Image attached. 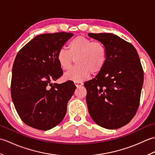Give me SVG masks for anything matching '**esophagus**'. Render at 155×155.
<instances>
[{
    "label": "esophagus",
    "instance_id": "1",
    "mask_svg": "<svg viewBox=\"0 0 155 155\" xmlns=\"http://www.w3.org/2000/svg\"><path fill=\"white\" fill-rule=\"evenodd\" d=\"M74 84L76 85V87H81L82 85L83 84V83H81V82H74Z\"/></svg>",
    "mask_w": 155,
    "mask_h": 155
}]
</instances>
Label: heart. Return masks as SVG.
<instances>
[{"label":"heart","mask_w":155,"mask_h":155,"mask_svg":"<svg viewBox=\"0 0 155 155\" xmlns=\"http://www.w3.org/2000/svg\"><path fill=\"white\" fill-rule=\"evenodd\" d=\"M68 50L61 48L57 53V60L64 71L71 68L76 59L77 66L65 73L66 80L81 82L91 74H98L104 68L107 59V50L100 41H93L83 36H78L69 42Z\"/></svg>","instance_id":"b5f03b06"}]
</instances>
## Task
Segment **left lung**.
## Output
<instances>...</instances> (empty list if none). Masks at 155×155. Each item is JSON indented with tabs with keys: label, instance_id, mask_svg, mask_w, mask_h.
<instances>
[{
	"label": "left lung",
	"instance_id": "8db88e82",
	"mask_svg": "<svg viewBox=\"0 0 155 155\" xmlns=\"http://www.w3.org/2000/svg\"><path fill=\"white\" fill-rule=\"evenodd\" d=\"M107 50L104 68L84 83L87 103L93 120L107 129H117L132 120L139 106L144 74L136 48L112 33H88Z\"/></svg>",
	"mask_w": 155,
	"mask_h": 155
}]
</instances>
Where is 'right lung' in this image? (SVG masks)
Returning a JSON list of instances; mask_svg holds the SVG:
<instances>
[{"label": "right lung", "instance_id": "1", "mask_svg": "<svg viewBox=\"0 0 155 155\" xmlns=\"http://www.w3.org/2000/svg\"><path fill=\"white\" fill-rule=\"evenodd\" d=\"M73 34L65 32L38 35L18 52L13 64L11 97L24 123L38 130L57 126L67 113L76 86L68 81L52 83L63 73L57 53Z\"/></svg>", "mask_w": 155, "mask_h": 155}]
</instances>
